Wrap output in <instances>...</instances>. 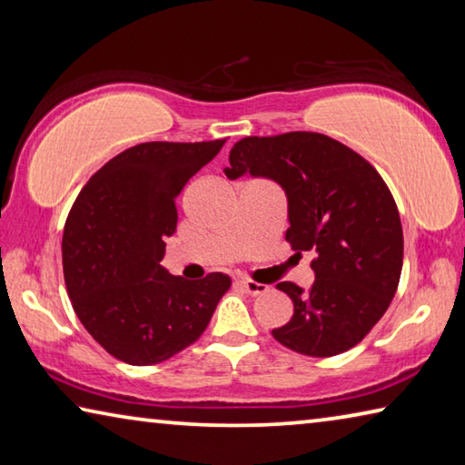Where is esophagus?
I'll list each match as a JSON object with an SVG mask.
<instances>
[{"instance_id": "esophagus-1", "label": "esophagus", "mask_w": 465, "mask_h": 465, "mask_svg": "<svg viewBox=\"0 0 465 465\" xmlns=\"http://www.w3.org/2000/svg\"><path fill=\"white\" fill-rule=\"evenodd\" d=\"M240 285H242L243 291H246V293H250V295H261V293H264L266 289H269L266 285H262V282H256V281H250V279H242Z\"/></svg>"}]
</instances>
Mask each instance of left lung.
<instances>
[{
	"instance_id": "1",
	"label": "left lung",
	"mask_w": 465,
	"mask_h": 465,
	"mask_svg": "<svg viewBox=\"0 0 465 465\" xmlns=\"http://www.w3.org/2000/svg\"><path fill=\"white\" fill-rule=\"evenodd\" d=\"M225 176L277 183L287 196L285 240L313 250L310 289L282 281L293 316L272 336L308 357H332L365 338L390 308L402 272L398 207L377 170L322 133L293 131L233 143Z\"/></svg>"
}]
</instances>
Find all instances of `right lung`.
<instances>
[{
  "instance_id": "1",
  "label": "right lung",
  "mask_w": 465,
  "mask_h": 465,
  "mask_svg": "<svg viewBox=\"0 0 465 465\" xmlns=\"http://www.w3.org/2000/svg\"><path fill=\"white\" fill-rule=\"evenodd\" d=\"M225 141H152L106 162L77 194L63 230V272L94 341L129 365H155L207 328L227 274L174 277L160 264L176 232V196Z\"/></svg>"
}]
</instances>
